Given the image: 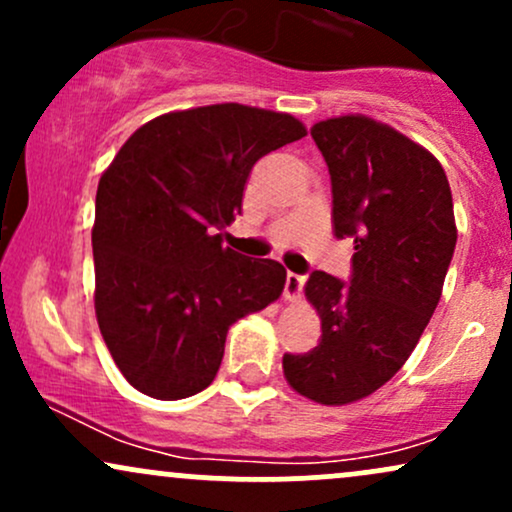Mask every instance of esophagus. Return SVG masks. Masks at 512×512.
Listing matches in <instances>:
<instances>
[{
  "mask_svg": "<svg viewBox=\"0 0 512 512\" xmlns=\"http://www.w3.org/2000/svg\"><path fill=\"white\" fill-rule=\"evenodd\" d=\"M303 286H305V276L293 274V272L286 274V286H284L286 301H298L303 293Z\"/></svg>",
  "mask_w": 512,
  "mask_h": 512,
  "instance_id": "esophagus-1",
  "label": "esophagus"
}]
</instances>
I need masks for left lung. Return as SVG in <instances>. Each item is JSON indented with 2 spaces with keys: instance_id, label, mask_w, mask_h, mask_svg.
<instances>
[{
  "instance_id": "obj_1",
  "label": "left lung",
  "mask_w": 512,
  "mask_h": 512,
  "mask_svg": "<svg viewBox=\"0 0 512 512\" xmlns=\"http://www.w3.org/2000/svg\"><path fill=\"white\" fill-rule=\"evenodd\" d=\"M332 178L334 236L354 240L351 279L313 272L320 344L284 354L303 397L349 404L404 366L440 301L457 243L445 170L424 146L363 115L310 129Z\"/></svg>"
}]
</instances>
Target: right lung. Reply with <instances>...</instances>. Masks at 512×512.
I'll list each match as a JSON object with an SVG mask.
<instances>
[{
  "label": "right lung",
  "instance_id": "1",
  "mask_svg": "<svg viewBox=\"0 0 512 512\" xmlns=\"http://www.w3.org/2000/svg\"><path fill=\"white\" fill-rule=\"evenodd\" d=\"M305 137L296 117L221 103L156 117L101 175L96 317L127 383L156 399L216 378L228 327L284 291L286 269L223 245L250 170Z\"/></svg>",
  "mask_w": 512,
  "mask_h": 512
}]
</instances>
